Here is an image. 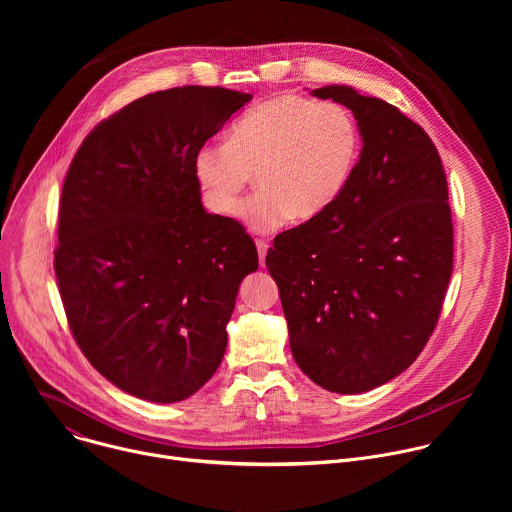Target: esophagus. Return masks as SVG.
<instances>
[{
    "instance_id": "1",
    "label": "esophagus",
    "mask_w": 512,
    "mask_h": 512,
    "mask_svg": "<svg viewBox=\"0 0 512 512\" xmlns=\"http://www.w3.org/2000/svg\"><path fill=\"white\" fill-rule=\"evenodd\" d=\"M267 251H269V243L267 241H257V253H259V263L263 265L265 263V255H267Z\"/></svg>"
}]
</instances>
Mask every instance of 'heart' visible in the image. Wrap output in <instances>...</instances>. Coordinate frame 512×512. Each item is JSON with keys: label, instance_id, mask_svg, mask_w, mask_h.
Segmentation results:
<instances>
[{"label": "heart", "instance_id": "b5f03b06", "mask_svg": "<svg viewBox=\"0 0 512 512\" xmlns=\"http://www.w3.org/2000/svg\"><path fill=\"white\" fill-rule=\"evenodd\" d=\"M362 135L354 113L334 101L281 95L245 111L227 141L194 152L192 174L204 206L229 216L255 172L257 192L237 210L255 233L308 223L348 186Z\"/></svg>", "mask_w": 512, "mask_h": 512}]
</instances>
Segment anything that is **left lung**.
<instances>
[{
    "label": "left lung",
    "mask_w": 512,
    "mask_h": 512,
    "mask_svg": "<svg viewBox=\"0 0 512 512\" xmlns=\"http://www.w3.org/2000/svg\"><path fill=\"white\" fill-rule=\"evenodd\" d=\"M312 95L354 113L362 150L336 202L277 235L265 265L298 367L354 395L401 375L440 318L454 267L448 182L429 135L397 107L346 85Z\"/></svg>",
    "instance_id": "8db88e82"
}]
</instances>
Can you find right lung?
Returning a JSON list of instances; mask_svg holds the SVG:
<instances>
[{
	"mask_svg": "<svg viewBox=\"0 0 512 512\" xmlns=\"http://www.w3.org/2000/svg\"><path fill=\"white\" fill-rule=\"evenodd\" d=\"M249 101L221 87L150 93L101 121L66 172L54 273L68 326L133 397L184 401L225 356L259 257L235 218L204 210L192 158Z\"/></svg>",
	"mask_w": 512,
	"mask_h": 512,
	"instance_id": "add662e5",
	"label": "right lung"
}]
</instances>
